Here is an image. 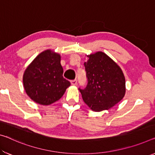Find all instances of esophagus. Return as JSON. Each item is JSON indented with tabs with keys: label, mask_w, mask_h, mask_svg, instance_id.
Returning a JSON list of instances; mask_svg holds the SVG:
<instances>
[{
	"label": "esophagus",
	"mask_w": 155,
	"mask_h": 155,
	"mask_svg": "<svg viewBox=\"0 0 155 155\" xmlns=\"http://www.w3.org/2000/svg\"><path fill=\"white\" fill-rule=\"evenodd\" d=\"M71 83L72 85H76L77 84V80H73L71 81Z\"/></svg>",
	"instance_id": "34e87169"
}]
</instances>
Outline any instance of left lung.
Instances as JSON below:
<instances>
[{
	"label": "left lung",
	"instance_id": "1",
	"mask_svg": "<svg viewBox=\"0 0 155 155\" xmlns=\"http://www.w3.org/2000/svg\"><path fill=\"white\" fill-rule=\"evenodd\" d=\"M84 65L88 83L85 89H79L84 102L93 111L109 109L123 98L125 79L117 64L102 52L87 56Z\"/></svg>",
	"mask_w": 155,
	"mask_h": 155
}]
</instances>
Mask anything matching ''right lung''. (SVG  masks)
Segmentation results:
<instances>
[{"label": "right lung", "instance_id": "add662e5", "mask_svg": "<svg viewBox=\"0 0 155 155\" xmlns=\"http://www.w3.org/2000/svg\"><path fill=\"white\" fill-rule=\"evenodd\" d=\"M61 56L46 50L36 57L26 68L23 76V87L33 101L49 105L59 101L71 85L63 77Z\"/></svg>", "mask_w": 155, "mask_h": 155}]
</instances>
